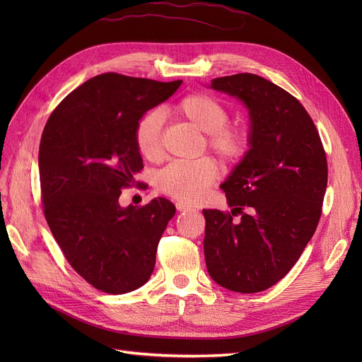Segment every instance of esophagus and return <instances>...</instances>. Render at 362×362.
Instances as JSON below:
<instances>
[{
  "instance_id": "34e87169",
  "label": "esophagus",
  "mask_w": 362,
  "mask_h": 362,
  "mask_svg": "<svg viewBox=\"0 0 362 362\" xmlns=\"http://www.w3.org/2000/svg\"><path fill=\"white\" fill-rule=\"evenodd\" d=\"M175 206H177V210L181 213V211H187V210H190V205H187V204H184V202H177L175 204Z\"/></svg>"
}]
</instances>
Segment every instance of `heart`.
Wrapping results in <instances>:
<instances>
[{
  "label": "heart",
  "mask_w": 362,
  "mask_h": 362,
  "mask_svg": "<svg viewBox=\"0 0 362 362\" xmlns=\"http://www.w3.org/2000/svg\"><path fill=\"white\" fill-rule=\"evenodd\" d=\"M172 112L205 133L208 151L225 164L242 161L249 149L247 133L238 125L226 124L229 112L223 104L205 93L184 96ZM134 145L139 154L151 163L163 158V122L158 113L141 116L134 127ZM217 166L211 158L173 161L157 175V189L181 202L199 201L217 177Z\"/></svg>",
  "instance_id": "heart-1"
}]
</instances>
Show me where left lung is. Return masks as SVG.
Returning a JSON list of instances; mask_svg holds the SVG:
<instances>
[{
    "label": "left lung",
    "instance_id": "1",
    "mask_svg": "<svg viewBox=\"0 0 362 362\" xmlns=\"http://www.w3.org/2000/svg\"><path fill=\"white\" fill-rule=\"evenodd\" d=\"M211 87L249 108L250 149L221 185L233 210H202L206 269L231 291H264L291 270L319 225L326 152L308 112L282 87L254 74L221 76Z\"/></svg>",
    "mask_w": 362,
    "mask_h": 362
}]
</instances>
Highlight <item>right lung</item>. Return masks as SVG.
<instances>
[{
  "label": "right lung",
  "mask_w": 362,
  "mask_h": 362,
  "mask_svg": "<svg viewBox=\"0 0 362 362\" xmlns=\"http://www.w3.org/2000/svg\"><path fill=\"white\" fill-rule=\"evenodd\" d=\"M181 83L96 75L64 98L43 128V214L71 267L104 293L124 294L144 286L175 214V205L164 198L122 208L119 196L144 169L134 145L137 120Z\"/></svg>",
  "instance_id": "right-lung-1"
}]
</instances>
